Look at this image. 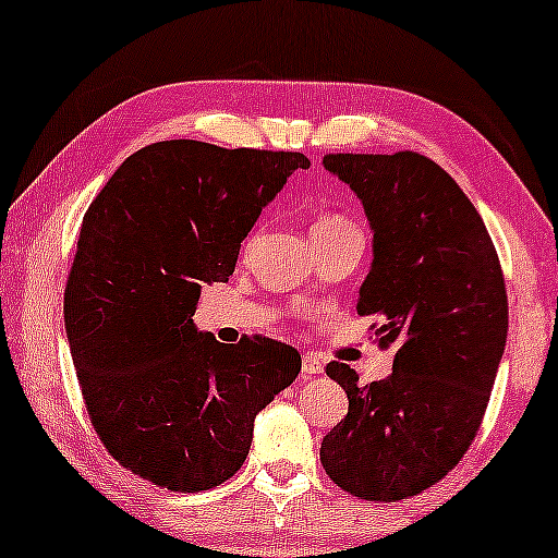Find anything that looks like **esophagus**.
I'll list each match as a JSON object with an SVG mask.
<instances>
[{"label":"esophagus","instance_id":"1","mask_svg":"<svg viewBox=\"0 0 558 558\" xmlns=\"http://www.w3.org/2000/svg\"><path fill=\"white\" fill-rule=\"evenodd\" d=\"M323 361H319L317 355H312V353H304V357H302V376L307 378V376H317V373H323Z\"/></svg>","mask_w":558,"mask_h":558}]
</instances>
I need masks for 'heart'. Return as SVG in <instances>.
Returning <instances> with one entry per match:
<instances>
[{
	"label": "heart",
	"mask_w": 558,
	"mask_h": 558,
	"mask_svg": "<svg viewBox=\"0 0 558 558\" xmlns=\"http://www.w3.org/2000/svg\"><path fill=\"white\" fill-rule=\"evenodd\" d=\"M355 228V223L350 218L342 216V213H323L312 226V235L319 239V235H330V233H340V231H350Z\"/></svg>",
	"instance_id": "b5f03b06"
}]
</instances>
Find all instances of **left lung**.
<instances>
[{
    "label": "left lung",
    "mask_w": 558,
    "mask_h": 558,
    "mask_svg": "<svg viewBox=\"0 0 558 558\" xmlns=\"http://www.w3.org/2000/svg\"><path fill=\"white\" fill-rule=\"evenodd\" d=\"M323 165L371 220L357 315L376 317L393 373L361 386L350 365L327 363L348 414L319 462L355 498L396 502L454 470L483 424L508 338L506 279L475 205L429 157L325 155Z\"/></svg>",
    "instance_id": "left-lung-1"
}]
</instances>
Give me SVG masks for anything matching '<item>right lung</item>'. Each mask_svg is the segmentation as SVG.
<instances>
[{
	"instance_id": "1",
	"label": "right lung",
	"mask_w": 558,
	"mask_h": 558,
	"mask_svg": "<svg viewBox=\"0 0 558 558\" xmlns=\"http://www.w3.org/2000/svg\"><path fill=\"white\" fill-rule=\"evenodd\" d=\"M300 151L149 144L111 174L83 216L65 284V332L90 424L121 468L174 493L233 477L254 418L294 384L287 342L201 335V289L228 281L262 208Z\"/></svg>"
}]
</instances>
